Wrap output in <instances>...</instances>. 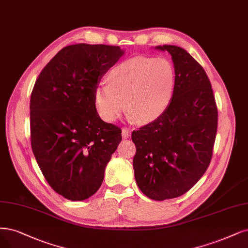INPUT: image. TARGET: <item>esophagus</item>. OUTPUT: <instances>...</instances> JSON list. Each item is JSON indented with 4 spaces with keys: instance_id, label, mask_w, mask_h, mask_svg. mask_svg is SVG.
I'll list each match as a JSON object with an SVG mask.
<instances>
[{
    "instance_id": "1",
    "label": "esophagus",
    "mask_w": 248,
    "mask_h": 248,
    "mask_svg": "<svg viewBox=\"0 0 248 248\" xmlns=\"http://www.w3.org/2000/svg\"><path fill=\"white\" fill-rule=\"evenodd\" d=\"M130 134H131V131H130L129 128H126V127L122 128V136H123L124 139L129 138Z\"/></svg>"
}]
</instances>
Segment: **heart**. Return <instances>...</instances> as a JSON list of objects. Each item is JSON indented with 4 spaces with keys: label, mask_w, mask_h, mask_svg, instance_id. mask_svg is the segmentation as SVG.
<instances>
[{
    "label": "heart",
    "mask_w": 248,
    "mask_h": 248,
    "mask_svg": "<svg viewBox=\"0 0 248 248\" xmlns=\"http://www.w3.org/2000/svg\"><path fill=\"white\" fill-rule=\"evenodd\" d=\"M175 71L163 57L136 56L115 65L93 92V102L102 120L113 122L125 107L128 118L140 125L156 121L172 100Z\"/></svg>",
    "instance_id": "obj_1"
}]
</instances>
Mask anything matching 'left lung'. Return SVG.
<instances>
[{
  "label": "left lung",
  "instance_id": "left-lung-1",
  "mask_svg": "<svg viewBox=\"0 0 248 248\" xmlns=\"http://www.w3.org/2000/svg\"><path fill=\"white\" fill-rule=\"evenodd\" d=\"M172 57L174 94L164 114L131 134L136 184L162 201L189 191L207 170L217 131V107L208 77L186 51L157 46Z\"/></svg>",
  "mask_w": 248,
  "mask_h": 248
}]
</instances>
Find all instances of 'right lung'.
<instances>
[{
    "mask_svg": "<svg viewBox=\"0 0 248 248\" xmlns=\"http://www.w3.org/2000/svg\"><path fill=\"white\" fill-rule=\"evenodd\" d=\"M124 54L119 46L76 44L62 48L40 73L31 95V143L41 171L64 198L95 194L121 128L99 118L93 92Z\"/></svg>",
    "mask_w": 248,
    "mask_h": 248,
    "instance_id": "1",
    "label": "right lung"
}]
</instances>
